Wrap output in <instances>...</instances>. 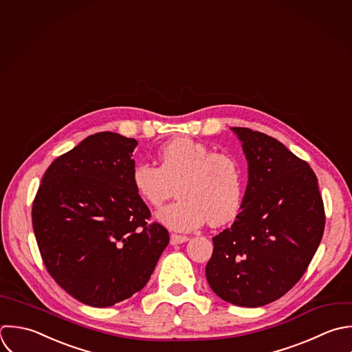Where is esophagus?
Segmentation results:
<instances>
[{
	"mask_svg": "<svg viewBox=\"0 0 352 352\" xmlns=\"http://www.w3.org/2000/svg\"><path fill=\"white\" fill-rule=\"evenodd\" d=\"M189 239L186 236H181V234H171L170 236V243L173 245H177V244H182V243H186Z\"/></svg>",
	"mask_w": 352,
	"mask_h": 352,
	"instance_id": "esophagus-1",
	"label": "esophagus"
}]
</instances>
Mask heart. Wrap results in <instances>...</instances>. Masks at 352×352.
Returning a JSON list of instances; mask_svg holds the SVG:
<instances>
[{
  "mask_svg": "<svg viewBox=\"0 0 352 352\" xmlns=\"http://www.w3.org/2000/svg\"><path fill=\"white\" fill-rule=\"evenodd\" d=\"M156 156L159 167L137 162L130 181L137 196L151 207H160L175 186L178 197L156 214L162 225L192 232L207 221L217 228L237 217L243 201V173L232 155L179 137L163 144Z\"/></svg>",
  "mask_w": 352,
  "mask_h": 352,
  "instance_id": "obj_1",
  "label": "heart"
}]
</instances>
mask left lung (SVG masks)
I'll use <instances>...</instances> for the list:
<instances>
[{"mask_svg":"<svg viewBox=\"0 0 352 352\" xmlns=\"http://www.w3.org/2000/svg\"><path fill=\"white\" fill-rule=\"evenodd\" d=\"M232 130L243 142L248 185L237 219L212 237L206 277L225 302L261 307L306 273L324 234L325 210L307 162L265 133Z\"/></svg>","mask_w":352,"mask_h":352,"instance_id":"obj_1","label":"left lung"}]
</instances>
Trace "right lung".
Listing matches in <instances>:
<instances>
[{
    "instance_id": "add662e5",
    "label": "right lung",
    "mask_w": 352,
    "mask_h": 352,
    "mask_svg": "<svg viewBox=\"0 0 352 352\" xmlns=\"http://www.w3.org/2000/svg\"><path fill=\"white\" fill-rule=\"evenodd\" d=\"M134 138L102 131L58 156L32 203V228L46 270L72 298L109 307L149 281L170 241L137 196Z\"/></svg>"
}]
</instances>
